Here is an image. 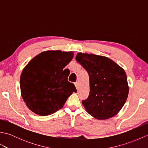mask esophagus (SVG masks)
I'll return each mask as SVG.
<instances>
[{
  "instance_id": "obj_1",
  "label": "esophagus",
  "mask_w": 148,
  "mask_h": 148,
  "mask_svg": "<svg viewBox=\"0 0 148 148\" xmlns=\"http://www.w3.org/2000/svg\"><path fill=\"white\" fill-rule=\"evenodd\" d=\"M74 84H75V86H76L77 89L79 88V83H78V82H76L74 83Z\"/></svg>"
}]
</instances>
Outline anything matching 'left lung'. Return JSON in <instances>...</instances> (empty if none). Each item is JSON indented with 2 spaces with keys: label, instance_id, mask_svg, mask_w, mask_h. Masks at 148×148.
I'll return each mask as SVG.
<instances>
[{
  "label": "left lung",
  "instance_id": "8db88e82",
  "mask_svg": "<svg viewBox=\"0 0 148 148\" xmlns=\"http://www.w3.org/2000/svg\"><path fill=\"white\" fill-rule=\"evenodd\" d=\"M77 62L89 75L90 94L82 103L89 114L98 119L112 118L127 99V77L120 66L105 56L77 53Z\"/></svg>",
  "mask_w": 148,
  "mask_h": 148
}]
</instances>
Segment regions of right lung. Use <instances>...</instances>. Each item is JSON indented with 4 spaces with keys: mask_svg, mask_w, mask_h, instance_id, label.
Returning <instances> with one entry per match:
<instances>
[{
    "mask_svg": "<svg viewBox=\"0 0 148 148\" xmlns=\"http://www.w3.org/2000/svg\"><path fill=\"white\" fill-rule=\"evenodd\" d=\"M74 56L73 52L46 51L35 56L22 71V98L32 112L48 116L62 108L68 97L77 90L67 81L63 69Z\"/></svg>",
    "mask_w": 148,
    "mask_h": 148,
    "instance_id": "right-lung-1",
    "label": "right lung"
}]
</instances>
